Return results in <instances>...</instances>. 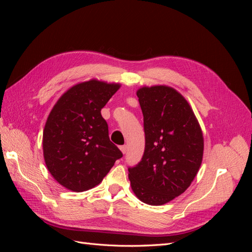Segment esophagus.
<instances>
[{
	"label": "esophagus",
	"mask_w": 252,
	"mask_h": 252,
	"mask_svg": "<svg viewBox=\"0 0 252 252\" xmlns=\"http://www.w3.org/2000/svg\"><path fill=\"white\" fill-rule=\"evenodd\" d=\"M120 150L125 155L126 151H127V146H126V145H122V146H120Z\"/></svg>",
	"instance_id": "esophagus-1"
}]
</instances>
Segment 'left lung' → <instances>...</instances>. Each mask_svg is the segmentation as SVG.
I'll list each match as a JSON object with an SVG mask.
<instances>
[{
	"instance_id": "8db88e82",
	"label": "left lung",
	"mask_w": 252,
	"mask_h": 252,
	"mask_svg": "<svg viewBox=\"0 0 252 252\" xmlns=\"http://www.w3.org/2000/svg\"><path fill=\"white\" fill-rule=\"evenodd\" d=\"M144 117L145 150L128 168L132 191L148 205H163L190 186L203 159L204 139L184 96L164 85L136 91Z\"/></svg>"
}]
</instances>
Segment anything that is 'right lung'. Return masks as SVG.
Masks as SVG:
<instances>
[{"label": "right lung", "instance_id": "right-lung-1", "mask_svg": "<svg viewBox=\"0 0 252 252\" xmlns=\"http://www.w3.org/2000/svg\"><path fill=\"white\" fill-rule=\"evenodd\" d=\"M120 87L97 80L77 84L50 111L43 131L45 164L65 188L75 192L94 188L123 157L109 140L101 114Z\"/></svg>", "mask_w": 252, "mask_h": 252}]
</instances>
